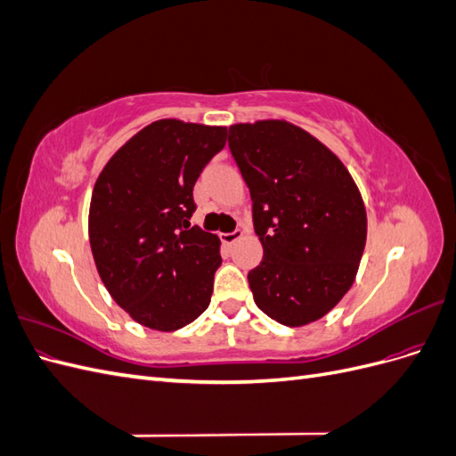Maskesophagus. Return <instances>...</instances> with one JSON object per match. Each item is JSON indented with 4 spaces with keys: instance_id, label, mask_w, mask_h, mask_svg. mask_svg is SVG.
I'll return each instance as SVG.
<instances>
[{
    "instance_id": "obj_1",
    "label": "esophagus",
    "mask_w": 456,
    "mask_h": 456,
    "mask_svg": "<svg viewBox=\"0 0 456 456\" xmlns=\"http://www.w3.org/2000/svg\"><path fill=\"white\" fill-rule=\"evenodd\" d=\"M241 238H243V230H233V232H228V233H220V240H223V243H226V245L236 243Z\"/></svg>"
}]
</instances>
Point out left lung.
Instances as JSON below:
<instances>
[{"label": "left lung", "instance_id": "1", "mask_svg": "<svg viewBox=\"0 0 456 456\" xmlns=\"http://www.w3.org/2000/svg\"><path fill=\"white\" fill-rule=\"evenodd\" d=\"M265 249L247 273L256 306L281 325L320 320L348 293L365 249L367 215L342 161L293 123L228 129Z\"/></svg>", "mask_w": 456, "mask_h": 456}]
</instances>
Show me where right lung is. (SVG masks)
<instances>
[{
    "instance_id": "1",
    "label": "right lung",
    "mask_w": 456,
    "mask_h": 456,
    "mask_svg": "<svg viewBox=\"0 0 456 456\" xmlns=\"http://www.w3.org/2000/svg\"><path fill=\"white\" fill-rule=\"evenodd\" d=\"M226 144V127L159 119L136 133L96 178L89 241L108 293L134 322L176 330L211 302L220 240L190 226L194 184Z\"/></svg>"
}]
</instances>
